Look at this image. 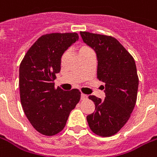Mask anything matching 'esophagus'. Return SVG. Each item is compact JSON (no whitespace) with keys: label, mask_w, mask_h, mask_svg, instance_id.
<instances>
[{"label":"esophagus","mask_w":157,"mask_h":157,"mask_svg":"<svg viewBox=\"0 0 157 157\" xmlns=\"http://www.w3.org/2000/svg\"><path fill=\"white\" fill-rule=\"evenodd\" d=\"M87 98H88L87 95H85V94H81V100H85V99H87Z\"/></svg>","instance_id":"1"}]
</instances>
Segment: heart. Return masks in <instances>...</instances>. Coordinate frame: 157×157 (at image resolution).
Instances as JSON below:
<instances>
[{"label":"heart","instance_id":"heart-1","mask_svg":"<svg viewBox=\"0 0 157 157\" xmlns=\"http://www.w3.org/2000/svg\"><path fill=\"white\" fill-rule=\"evenodd\" d=\"M86 50H90V48H87V47H83L81 49V52H83V51H86Z\"/></svg>","mask_w":157,"mask_h":157}]
</instances>
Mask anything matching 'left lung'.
<instances>
[{
  "label": "left lung",
  "mask_w": 157,
  "mask_h": 157,
  "mask_svg": "<svg viewBox=\"0 0 157 157\" xmlns=\"http://www.w3.org/2000/svg\"><path fill=\"white\" fill-rule=\"evenodd\" d=\"M80 34L96 52L98 79L105 84L104 100L89 97L95 111L87 116V122L98 136H114L127 123L136 105L139 86L136 62L114 37L86 31Z\"/></svg>",
  "instance_id": "obj_1"
}]
</instances>
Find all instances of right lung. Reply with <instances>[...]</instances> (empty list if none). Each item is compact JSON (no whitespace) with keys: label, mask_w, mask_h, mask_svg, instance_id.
<instances>
[{"label":"right lung","mask_w":157,"mask_h":157,"mask_svg":"<svg viewBox=\"0 0 157 157\" xmlns=\"http://www.w3.org/2000/svg\"><path fill=\"white\" fill-rule=\"evenodd\" d=\"M79 39L76 33H52L38 39L25 55L19 67L21 106L34 129L54 136L65 127L70 112L81 99L76 89L55 88L61 57Z\"/></svg>","instance_id":"add662e5"}]
</instances>
